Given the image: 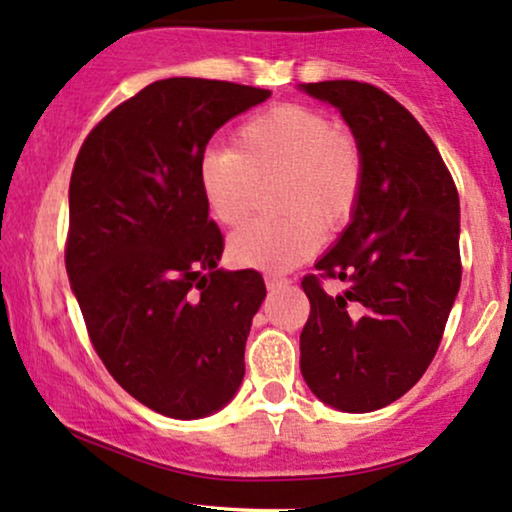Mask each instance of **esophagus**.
I'll return each instance as SVG.
<instances>
[{
  "instance_id": "esophagus-1",
  "label": "esophagus",
  "mask_w": 512,
  "mask_h": 512,
  "mask_svg": "<svg viewBox=\"0 0 512 512\" xmlns=\"http://www.w3.org/2000/svg\"><path fill=\"white\" fill-rule=\"evenodd\" d=\"M289 285V277L282 275V273H266V287L268 289H280V287H287Z\"/></svg>"
}]
</instances>
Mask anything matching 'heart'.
<instances>
[{
	"instance_id": "heart-1",
	"label": "heart",
	"mask_w": 512,
	"mask_h": 512,
	"mask_svg": "<svg viewBox=\"0 0 512 512\" xmlns=\"http://www.w3.org/2000/svg\"><path fill=\"white\" fill-rule=\"evenodd\" d=\"M365 180L356 130L330 121L311 104H275L232 132V149H211L199 161V189L211 216L237 227L270 192L277 216L242 227L230 239L237 266L289 270L318 249L320 239L349 225Z\"/></svg>"
}]
</instances>
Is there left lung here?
I'll return each mask as SVG.
<instances>
[{"label": "left lung", "mask_w": 512, "mask_h": 512, "mask_svg": "<svg viewBox=\"0 0 512 512\" xmlns=\"http://www.w3.org/2000/svg\"><path fill=\"white\" fill-rule=\"evenodd\" d=\"M301 90L330 102L363 144L361 201L337 246L301 287V375L346 413L401 399L430 368L460 287V201L425 128L370 82L325 80ZM323 279L347 292L327 295Z\"/></svg>", "instance_id": "1"}]
</instances>
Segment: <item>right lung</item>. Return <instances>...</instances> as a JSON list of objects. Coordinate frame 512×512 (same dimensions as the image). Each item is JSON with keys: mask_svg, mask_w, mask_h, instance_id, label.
<instances>
[{"mask_svg": "<svg viewBox=\"0 0 512 512\" xmlns=\"http://www.w3.org/2000/svg\"><path fill=\"white\" fill-rule=\"evenodd\" d=\"M270 90L156 80L94 125L68 187L66 273L113 380L168 418L216 413L244 377L266 282L218 268L199 161L220 125Z\"/></svg>", "mask_w": 512, "mask_h": 512, "instance_id": "obj_1", "label": "right lung"}]
</instances>
